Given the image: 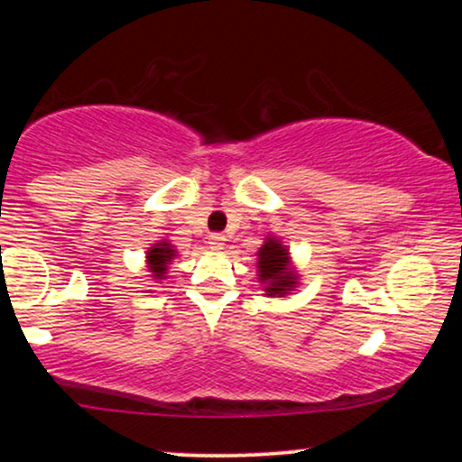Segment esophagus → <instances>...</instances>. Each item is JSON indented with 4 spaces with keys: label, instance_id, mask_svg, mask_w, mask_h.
<instances>
[{
    "label": "esophagus",
    "instance_id": "obj_1",
    "mask_svg": "<svg viewBox=\"0 0 462 462\" xmlns=\"http://www.w3.org/2000/svg\"><path fill=\"white\" fill-rule=\"evenodd\" d=\"M208 245L213 247V249H221V247L226 245V236L224 235H217V232H215V235L208 236Z\"/></svg>",
    "mask_w": 462,
    "mask_h": 462
}]
</instances>
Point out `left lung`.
I'll use <instances>...</instances> for the list:
<instances>
[{"mask_svg": "<svg viewBox=\"0 0 462 462\" xmlns=\"http://www.w3.org/2000/svg\"><path fill=\"white\" fill-rule=\"evenodd\" d=\"M286 263H289V252L273 238H269L258 249V275L261 282L267 284L264 291L269 295H284L293 289L295 273L286 267Z\"/></svg>", "mask_w": 462, "mask_h": 462, "instance_id": "8db88e82", "label": "left lung"}]
</instances>
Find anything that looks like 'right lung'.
Wrapping results in <instances>:
<instances>
[{"instance_id": "obj_1", "label": "right lung", "mask_w": 462, "mask_h": 462, "mask_svg": "<svg viewBox=\"0 0 462 462\" xmlns=\"http://www.w3.org/2000/svg\"><path fill=\"white\" fill-rule=\"evenodd\" d=\"M173 249L169 243H158L147 252V261H150V269L153 272V278H162V273L167 272V264L171 261Z\"/></svg>"}]
</instances>
